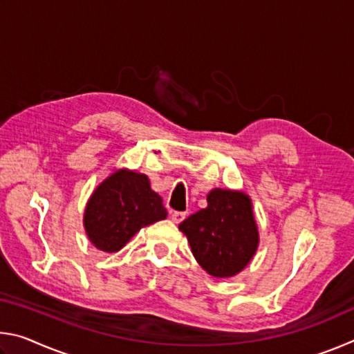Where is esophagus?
Listing matches in <instances>:
<instances>
[{"mask_svg": "<svg viewBox=\"0 0 354 354\" xmlns=\"http://www.w3.org/2000/svg\"><path fill=\"white\" fill-rule=\"evenodd\" d=\"M170 217H171V220H173V223H181V221L185 218V212H178V211H175V212L170 214Z\"/></svg>", "mask_w": 354, "mask_h": 354, "instance_id": "obj_1", "label": "esophagus"}]
</instances>
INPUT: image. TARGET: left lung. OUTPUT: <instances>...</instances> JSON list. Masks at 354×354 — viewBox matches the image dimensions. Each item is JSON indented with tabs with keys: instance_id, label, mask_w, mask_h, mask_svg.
I'll use <instances>...</instances> for the list:
<instances>
[{
	"instance_id": "left-lung-1",
	"label": "left lung",
	"mask_w": 354,
	"mask_h": 354,
	"mask_svg": "<svg viewBox=\"0 0 354 354\" xmlns=\"http://www.w3.org/2000/svg\"><path fill=\"white\" fill-rule=\"evenodd\" d=\"M179 230L187 237L196 262L215 278L242 272L259 243L250 196L237 190L209 192L207 207L185 218Z\"/></svg>"
}]
</instances>
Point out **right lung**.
<instances>
[{"label": "right lung", "mask_w": 354, "mask_h": 354, "mask_svg": "<svg viewBox=\"0 0 354 354\" xmlns=\"http://www.w3.org/2000/svg\"><path fill=\"white\" fill-rule=\"evenodd\" d=\"M165 217L162 198L149 187L148 176L122 169L95 189L84 212V227L95 247L115 253L143 226Z\"/></svg>", "instance_id": "add662e5"}]
</instances>
